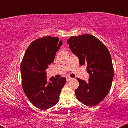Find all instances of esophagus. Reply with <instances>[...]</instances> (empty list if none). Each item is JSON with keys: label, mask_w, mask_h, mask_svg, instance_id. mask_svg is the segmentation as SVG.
Segmentation results:
<instances>
[{"label": "esophagus", "mask_w": 128, "mask_h": 128, "mask_svg": "<svg viewBox=\"0 0 128 128\" xmlns=\"http://www.w3.org/2000/svg\"><path fill=\"white\" fill-rule=\"evenodd\" d=\"M72 79V78H70V77H67V81H69L70 80Z\"/></svg>", "instance_id": "34e87169"}]
</instances>
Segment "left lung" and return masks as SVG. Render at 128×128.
Masks as SVG:
<instances>
[{
    "label": "left lung",
    "instance_id": "left-lung-1",
    "mask_svg": "<svg viewBox=\"0 0 128 128\" xmlns=\"http://www.w3.org/2000/svg\"><path fill=\"white\" fill-rule=\"evenodd\" d=\"M67 43L80 65H87L86 71L90 75L87 82L77 78L79 85L75 90L76 98L87 106H96L108 94L114 77L109 50L98 38L90 34L70 36Z\"/></svg>",
    "mask_w": 128,
    "mask_h": 128
}]
</instances>
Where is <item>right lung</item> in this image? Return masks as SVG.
<instances>
[{
    "label": "right lung",
    "instance_id": "1",
    "mask_svg": "<svg viewBox=\"0 0 128 128\" xmlns=\"http://www.w3.org/2000/svg\"><path fill=\"white\" fill-rule=\"evenodd\" d=\"M62 42L58 37L46 36L33 41L26 49L20 65L22 88L30 102L45 110L58 103L66 79L50 78L46 69L54 62Z\"/></svg>",
    "mask_w": 128,
    "mask_h": 128
}]
</instances>
